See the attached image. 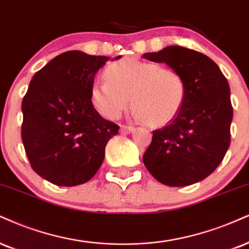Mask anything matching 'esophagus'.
Returning <instances> with one entry per match:
<instances>
[{
  "label": "esophagus",
  "instance_id": "esophagus-1",
  "mask_svg": "<svg viewBox=\"0 0 249 249\" xmlns=\"http://www.w3.org/2000/svg\"><path fill=\"white\" fill-rule=\"evenodd\" d=\"M134 131L133 126H126V125H122L121 126V132L122 133H131Z\"/></svg>",
  "mask_w": 249,
  "mask_h": 249
}]
</instances>
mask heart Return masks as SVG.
<instances>
[{
    "label": "heart",
    "mask_w": 249,
    "mask_h": 249,
    "mask_svg": "<svg viewBox=\"0 0 249 249\" xmlns=\"http://www.w3.org/2000/svg\"><path fill=\"white\" fill-rule=\"evenodd\" d=\"M106 79L95 81L90 97L98 112L116 119L130 104L134 118L163 126L175 118L185 97V83L172 68L155 62L126 58L106 70Z\"/></svg>",
    "instance_id": "heart-1"
}]
</instances>
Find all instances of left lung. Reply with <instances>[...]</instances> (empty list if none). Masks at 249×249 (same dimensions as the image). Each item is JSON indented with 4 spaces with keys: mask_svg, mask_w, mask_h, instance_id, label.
<instances>
[{
    "mask_svg": "<svg viewBox=\"0 0 249 249\" xmlns=\"http://www.w3.org/2000/svg\"><path fill=\"white\" fill-rule=\"evenodd\" d=\"M142 58L168 65L185 83L181 110L167 126L153 131L143 164L164 185L197 183L214 172L230 147L229 82L213 60L185 47L167 46Z\"/></svg>",
    "mask_w": 249,
    "mask_h": 249,
    "instance_id": "left-lung-1",
    "label": "left lung"
}]
</instances>
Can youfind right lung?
Segmentation results:
<instances>
[{
	"instance_id": "add662e5",
	"label": "right lung",
	"mask_w": 249,
	"mask_h": 249,
	"mask_svg": "<svg viewBox=\"0 0 249 249\" xmlns=\"http://www.w3.org/2000/svg\"><path fill=\"white\" fill-rule=\"evenodd\" d=\"M107 60L68 51L30 82L22 102L23 145L32 169L51 183L88 182L102 166L107 142L118 134V125L101 117L90 97L96 73Z\"/></svg>"
}]
</instances>
